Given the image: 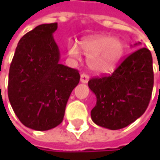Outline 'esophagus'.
Here are the masks:
<instances>
[{
    "mask_svg": "<svg viewBox=\"0 0 160 160\" xmlns=\"http://www.w3.org/2000/svg\"><path fill=\"white\" fill-rule=\"evenodd\" d=\"M88 80H89V76L87 75V74H81L80 75V81L82 82V83H87L88 82Z\"/></svg>",
    "mask_w": 160,
    "mask_h": 160,
    "instance_id": "esophagus-1",
    "label": "esophagus"
}]
</instances>
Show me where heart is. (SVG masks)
<instances>
[{
  "label": "heart",
  "instance_id": "b5f03b06",
  "mask_svg": "<svg viewBox=\"0 0 160 160\" xmlns=\"http://www.w3.org/2000/svg\"><path fill=\"white\" fill-rule=\"evenodd\" d=\"M87 56L89 68L96 73H108L116 68L122 57L124 45L118 39L111 36H93L83 39L77 44L68 48V53L72 58L79 59L80 52Z\"/></svg>",
  "mask_w": 160,
  "mask_h": 160
}]
</instances>
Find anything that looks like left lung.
<instances>
[{"mask_svg":"<svg viewBox=\"0 0 160 160\" xmlns=\"http://www.w3.org/2000/svg\"><path fill=\"white\" fill-rule=\"evenodd\" d=\"M88 85L96 96L91 111L92 121L109 130L127 127L144 114L151 99L154 72L150 51L138 49L112 74L92 78Z\"/></svg>","mask_w":160,"mask_h":160,"instance_id":"obj_1","label":"left lung"}]
</instances>
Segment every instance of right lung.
Segmentation results:
<instances>
[{
	"label": "right lung",
	"mask_w": 160,
	"mask_h": 160,
	"mask_svg": "<svg viewBox=\"0 0 160 160\" xmlns=\"http://www.w3.org/2000/svg\"><path fill=\"white\" fill-rule=\"evenodd\" d=\"M57 23L42 24L19 41L8 79V97L16 117L26 127L47 131L64 118L68 100L80 82L77 69L59 63L52 33Z\"/></svg>",
	"instance_id": "1"
}]
</instances>
